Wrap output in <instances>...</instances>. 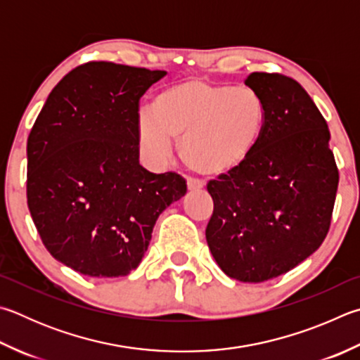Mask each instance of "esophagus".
I'll return each mask as SVG.
<instances>
[{
    "instance_id": "obj_1",
    "label": "esophagus",
    "mask_w": 360,
    "mask_h": 360,
    "mask_svg": "<svg viewBox=\"0 0 360 360\" xmlns=\"http://www.w3.org/2000/svg\"><path fill=\"white\" fill-rule=\"evenodd\" d=\"M187 188H188V192H200V191H202V188H205V184H202V182L198 181V179L188 178L187 179Z\"/></svg>"
}]
</instances>
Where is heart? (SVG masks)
Instances as JSON below:
<instances>
[{"label":"heart","mask_w":360,"mask_h":360,"mask_svg":"<svg viewBox=\"0 0 360 360\" xmlns=\"http://www.w3.org/2000/svg\"><path fill=\"white\" fill-rule=\"evenodd\" d=\"M267 110L258 93L193 77L163 88L139 121L141 149L163 160L179 140V154L193 172L231 174L252 158L263 136Z\"/></svg>","instance_id":"1"}]
</instances>
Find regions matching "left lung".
Segmentation results:
<instances>
[{
  "mask_svg": "<svg viewBox=\"0 0 360 360\" xmlns=\"http://www.w3.org/2000/svg\"><path fill=\"white\" fill-rule=\"evenodd\" d=\"M245 84L264 102L266 127L245 165L209 181L214 212L206 240L228 277L259 283L291 271L323 244L338 169L328 124L296 80L253 72Z\"/></svg>",
  "mask_w": 360,
  "mask_h": 360,
  "instance_id": "8db88e82",
  "label": "left lung"
}]
</instances>
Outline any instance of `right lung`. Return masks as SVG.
I'll return each mask as SVG.
<instances>
[{
    "mask_svg": "<svg viewBox=\"0 0 360 360\" xmlns=\"http://www.w3.org/2000/svg\"><path fill=\"white\" fill-rule=\"evenodd\" d=\"M165 70L93 61L49 94L32 126L26 197L51 257L89 277L127 276L155 220L187 192L176 173L140 165L139 102Z\"/></svg>",
    "mask_w": 360,
    "mask_h": 360,
    "instance_id": "1",
    "label": "right lung"
}]
</instances>
